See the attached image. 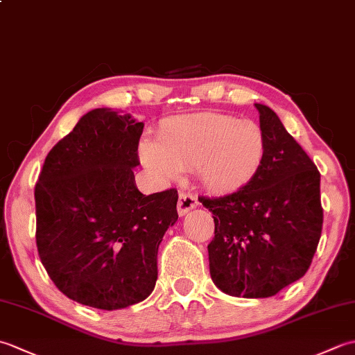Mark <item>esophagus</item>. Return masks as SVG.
Wrapping results in <instances>:
<instances>
[{
    "label": "esophagus",
    "mask_w": 355,
    "mask_h": 355,
    "mask_svg": "<svg viewBox=\"0 0 355 355\" xmlns=\"http://www.w3.org/2000/svg\"><path fill=\"white\" fill-rule=\"evenodd\" d=\"M197 206H198V198L195 197V195L187 193V192H180L178 202H177V210L180 216L186 215L189 210L195 209Z\"/></svg>",
    "instance_id": "esophagus-1"
}]
</instances>
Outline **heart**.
I'll return each instance as SVG.
<instances>
[{
    "label": "heart",
    "instance_id": "obj_1",
    "mask_svg": "<svg viewBox=\"0 0 355 355\" xmlns=\"http://www.w3.org/2000/svg\"><path fill=\"white\" fill-rule=\"evenodd\" d=\"M266 158V137L250 120L220 112H198L166 119L157 146L145 143L141 160L164 177L193 166L210 189L233 191L254 177Z\"/></svg>",
    "mask_w": 355,
    "mask_h": 355
}]
</instances>
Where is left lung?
Masks as SVG:
<instances>
[{
	"label": "left lung",
	"mask_w": 355,
	"mask_h": 355,
	"mask_svg": "<svg viewBox=\"0 0 355 355\" xmlns=\"http://www.w3.org/2000/svg\"><path fill=\"white\" fill-rule=\"evenodd\" d=\"M266 158L236 192L198 198L214 214L207 245L214 284L236 297H270L310 268L323 210L320 173L302 146L266 105L254 103Z\"/></svg>",
	"instance_id": "1"
}]
</instances>
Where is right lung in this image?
I'll use <instances>...</instances> for the list:
<instances>
[{"mask_svg":"<svg viewBox=\"0 0 355 355\" xmlns=\"http://www.w3.org/2000/svg\"><path fill=\"white\" fill-rule=\"evenodd\" d=\"M143 122L96 108L45 157L35 186L36 247L67 297L99 310L145 300L157 281L163 235L178 220L175 189L143 195Z\"/></svg>","mask_w":355,"mask_h":355,"instance_id":"right-lung-1","label":"right lung"}]
</instances>
